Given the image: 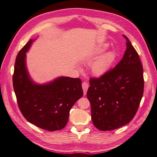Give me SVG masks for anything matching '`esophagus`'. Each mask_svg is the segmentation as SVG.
<instances>
[{
  "label": "esophagus",
  "instance_id": "esophagus-1",
  "mask_svg": "<svg viewBox=\"0 0 157 157\" xmlns=\"http://www.w3.org/2000/svg\"><path fill=\"white\" fill-rule=\"evenodd\" d=\"M82 90H83V93H84V95H85L86 93V91H87V89L89 88L88 83L86 82H83L82 83Z\"/></svg>",
  "mask_w": 157,
  "mask_h": 157
}]
</instances>
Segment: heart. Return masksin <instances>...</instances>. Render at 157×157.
I'll return each instance as SVG.
<instances>
[{"label":"heart","mask_w":157,"mask_h":157,"mask_svg":"<svg viewBox=\"0 0 157 157\" xmlns=\"http://www.w3.org/2000/svg\"><path fill=\"white\" fill-rule=\"evenodd\" d=\"M107 48V44L101 45L95 50V54L99 55L102 54ZM116 59V54L113 52L110 51L101 56L95 63L93 64L92 71L96 75H101L106 72L112 65Z\"/></svg>","instance_id":"obj_1"}]
</instances>
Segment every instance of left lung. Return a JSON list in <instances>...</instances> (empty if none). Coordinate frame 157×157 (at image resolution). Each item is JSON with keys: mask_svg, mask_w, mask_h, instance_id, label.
I'll list each match as a JSON object with an SVG mask.
<instances>
[{"mask_svg": "<svg viewBox=\"0 0 157 157\" xmlns=\"http://www.w3.org/2000/svg\"><path fill=\"white\" fill-rule=\"evenodd\" d=\"M124 37L126 50L121 61L100 77L89 80L86 96L92 121L101 131L116 130L130 122L143 95V67L137 52Z\"/></svg>", "mask_w": 157, "mask_h": 157, "instance_id": "1", "label": "left lung"}]
</instances>
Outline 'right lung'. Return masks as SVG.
I'll list each match as a JSON object with an SVG mask.
<instances>
[{
    "instance_id": "obj_1",
    "label": "right lung",
    "mask_w": 157,
    "mask_h": 157,
    "mask_svg": "<svg viewBox=\"0 0 157 157\" xmlns=\"http://www.w3.org/2000/svg\"><path fill=\"white\" fill-rule=\"evenodd\" d=\"M33 41L30 40L16 58L13 83L17 104L29 122L43 130H60L68 122L71 107L83 95L81 80L59 77L46 85L34 83L25 67V53Z\"/></svg>"
}]
</instances>
